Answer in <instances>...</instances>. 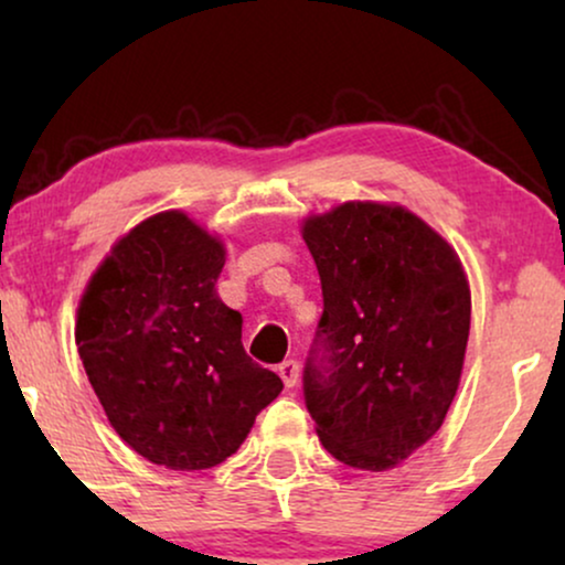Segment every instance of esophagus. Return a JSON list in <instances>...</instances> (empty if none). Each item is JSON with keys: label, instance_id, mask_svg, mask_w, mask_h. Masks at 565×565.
Returning <instances> with one entry per match:
<instances>
[{"label": "esophagus", "instance_id": "1", "mask_svg": "<svg viewBox=\"0 0 565 565\" xmlns=\"http://www.w3.org/2000/svg\"><path fill=\"white\" fill-rule=\"evenodd\" d=\"M277 373H280L285 388H292V385L298 383V373H300V365L296 360H285L280 362V367H277Z\"/></svg>", "mask_w": 565, "mask_h": 565}]
</instances>
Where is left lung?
Here are the masks:
<instances>
[{"label":"left lung","instance_id":"8db88e82","mask_svg":"<svg viewBox=\"0 0 565 565\" xmlns=\"http://www.w3.org/2000/svg\"><path fill=\"white\" fill-rule=\"evenodd\" d=\"M323 313L303 370L321 445L388 470L435 437L460 385L470 288L450 244L404 205L350 200L308 215Z\"/></svg>","mask_w":565,"mask_h":565}]
</instances>
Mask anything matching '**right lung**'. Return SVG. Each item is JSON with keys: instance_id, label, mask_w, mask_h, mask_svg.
Listing matches in <instances>:
<instances>
[{"instance_id": "right-lung-1", "label": "right lung", "mask_w": 565, "mask_h": 565, "mask_svg": "<svg viewBox=\"0 0 565 565\" xmlns=\"http://www.w3.org/2000/svg\"><path fill=\"white\" fill-rule=\"evenodd\" d=\"M223 265L218 236L182 211L157 213L115 242L76 308V347L107 422L169 470L218 466L282 391L215 292Z\"/></svg>"}]
</instances>
